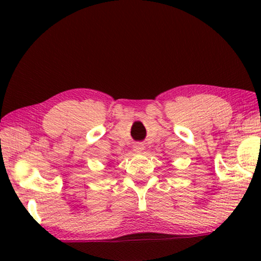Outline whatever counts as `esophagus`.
<instances>
[{"label": "esophagus", "instance_id": "1", "mask_svg": "<svg viewBox=\"0 0 261 261\" xmlns=\"http://www.w3.org/2000/svg\"><path fill=\"white\" fill-rule=\"evenodd\" d=\"M144 148H145L144 144H141V143H138V144L134 145V151H135L136 153H141V152L144 151Z\"/></svg>", "mask_w": 261, "mask_h": 261}]
</instances>
